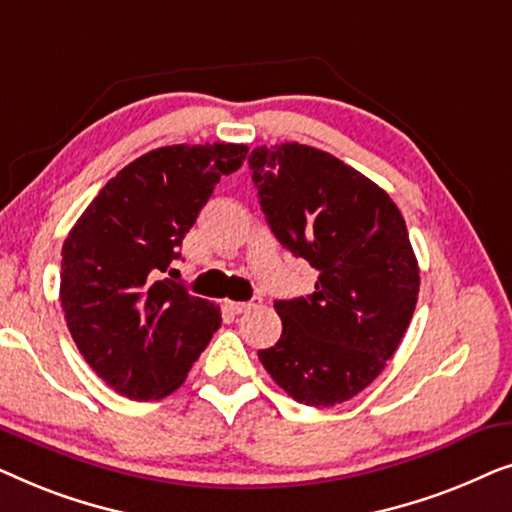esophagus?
Wrapping results in <instances>:
<instances>
[{
  "label": "esophagus",
  "mask_w": 512,
  "mask_h": 512,
  "mask_svg": "<svg viewBox=\"0 0 512 512\" xmlns=\"http://www.w3.org/2000/svg\"><path fill=\"white\" fill-rule=\"evenodd\" d=\"M258 303H261V298H251L247 303H228V307L233 314H242V312L254 310V307H258Z\"/></svg>",
  "instance_id": "1"
}]
</instances>
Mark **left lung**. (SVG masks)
<instances>
[{"instance_id": "8db88e82", "label": "left lung", "mask_w": 512, "mask_h": 512, "mask_svg": "<svg viewBox=\"0 0 512 512\" xmlns=\"http://www.w3.org/2000/svg\"><path fill=\"white\" fill-rule=\"evenodd\" d=\"M265 221L319 272L275 300L282 338L258 359L293 401L331 408L382 373L417 305L419 268L394 200L331 153L286 142L249 153Z\"/></svg>"}]
</instances>
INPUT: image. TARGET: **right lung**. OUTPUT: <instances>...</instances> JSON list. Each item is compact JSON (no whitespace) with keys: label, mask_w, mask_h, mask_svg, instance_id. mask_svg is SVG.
Wrapping results in <instances>:
<instances>
[{"label":"right lung","mask_w":512,"mask_h":512,"mask_svg":"<svg viewBox=\"0 0 512 512\" xmlns=\"http://www.w3.org/2000/svg\"><path fill=\"white\" fill-rule=\"evenodd\" d=\"M247 151L223 142L153 149L109 179L69 230L60 263L67 328L116 394H172L221 326L219 307L160 272L181 256L214 186L240 170Z\"/></svg>","instance_id":"1"}]
</instances>
